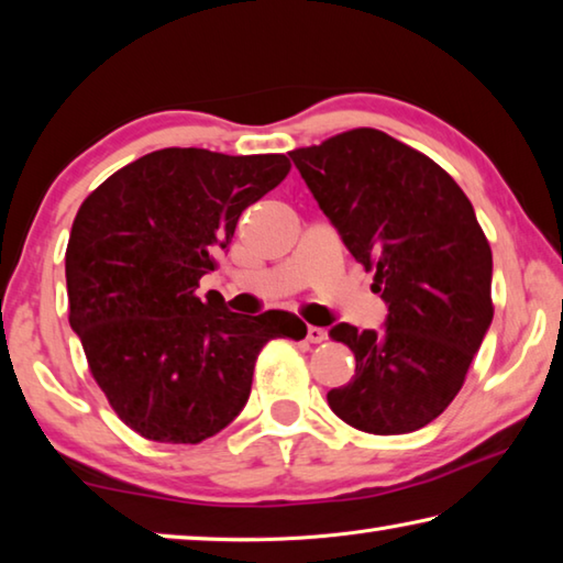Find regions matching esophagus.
<instances>
[{"label":"esophagus","mask_w":563,"mask_h":563,"mask_svg":"<svg viewBox=\"0 0 563 563\" xmlns=\"http://www.w3.org/2000/svg\"><path fill=\"white\" fill-rule=\"evenodd\" d=\"M325 340H328V332L325 330L316 328V325L308 328V342H316V345H318V342H325Z\"/></svg>","instance_id":"obj_1"}]
</instances>
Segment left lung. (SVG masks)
Segmentation results:
<instances>
[{"label":"left lung","instance_id":"left-lung-1","mask_svg":"<svg viewBox=\"0 0 563 563\" xmlns=\"http://www.w3.org/2000/svg\"><path fill=\"white\" fill-rule=\"evenodd\" d=\"M290 158L387 302L383 330H330L355 377L328 405L362 432H415L450 407L492 325L487 235L454 178L385 131L352 129Z\"/></svg>","mask_w":563,"mask_h":563}]
</instances>
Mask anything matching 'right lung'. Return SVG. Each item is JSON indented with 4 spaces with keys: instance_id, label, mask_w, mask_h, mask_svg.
Masks as SVG:
<instances>
[{
    "instance_id": "1",
    "label": "right lung",
    "mask_w": 563,
    "mask_h": 563,
    "mask_svg": "<svg viewBox=\"0 0 563 563\" xmlns=\"http://www.w3.org/2000/svg\"><path fill=\"white\" fill-rule=\"evenodd\" d=\"M283 154L161 148L89 194L66 245L69 325L113 412L154 442L198 444L233 422L273 338L300 340L292 312L238 316L198 298L247 206L288 176Z\"/></svg>"
}]
</instances>
